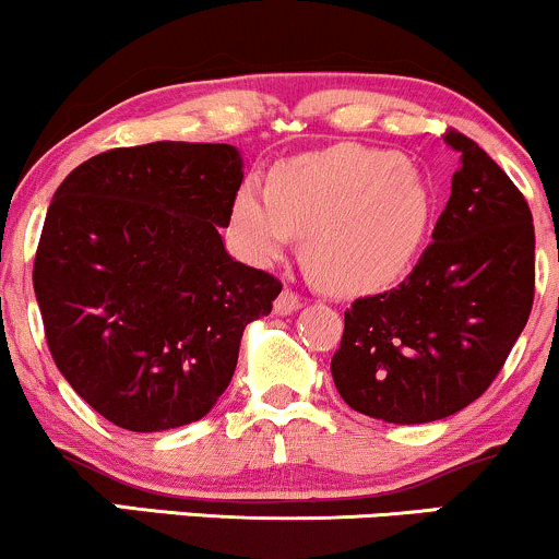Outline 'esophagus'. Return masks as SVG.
<instances>
[{"instance_id":"1","label":"esophagus","mask_w":559,"mask_h":559,"mask_svg":"<svg viewBox=\"0 0 559 559\" xmlns=\"http://www.w3.org/2000/svg\"><path fill=\"white\" fill-rule=\"evenodd\" d=\"M299 307H301V299L294 292H288V288H284V292L278 294V299L273 301L275 316H292V312H297Z\"/></svg>"}]
</instances>
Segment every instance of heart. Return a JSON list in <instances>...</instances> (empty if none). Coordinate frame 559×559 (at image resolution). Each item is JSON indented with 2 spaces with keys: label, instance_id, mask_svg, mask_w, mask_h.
Instances as JSON below:
<instances>
[{
  "label": "heart",
  "instance_id": "1",
  "mask_svg": "<svg viewBox=\"0 0 559 559\" xmlns=\"http://www.w3.org/2000/svg\"><path fill=\"white\" fill-rule=\"evenodd\" d=\"M431 217V189L415 165L389 150L338 144L278 165L267 186L243 181L230 228L254 262L278 260L297 236L312 284L365 297L407 275Z\"/></svg>",
  "mask_w": 559,
  "mask_h": 559
}]
</instances>
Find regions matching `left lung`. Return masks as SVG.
<instances>
[{"label": "left lung", "mask_w": 559, "mask_h": 559, "mask_svg": "<svg viewBox=\"0 0 559 559\" xmlns=\"http://www.w3.org/2000/svg\"><path fill=\"white\" fill-rule=\"evenodd\" d=\"M433 243L400 288L355 299L331 360L342 400L376 420L415 426L478 400L534 305V217L515 183L463 133Z\"/></svg>", "instance_id": "8db88e82"}]
</instances>
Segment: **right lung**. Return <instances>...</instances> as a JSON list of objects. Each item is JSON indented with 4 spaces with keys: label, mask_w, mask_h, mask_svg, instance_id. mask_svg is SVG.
Returning a JSON list of instances; mask_svg holds the SVG:
<instances>
[{
    "label": "right lung",
    "mask_w": 559,
    "mask_h": 559,
    "mask_svg": "<svg viewBox=\"0 0 559 559\" xmlns=\"http://www.w3.org/2000/svg\"><path fill=\"white\" fill-rule=\"evenodd\" d=\"M241 181L236 146L155 141L86 159L55 191L34 262L49 352L126 431L204 418L281 294L223 243Z\"/></svg>",
    "instance_id": "right-lung-1"
}]
</instances>
